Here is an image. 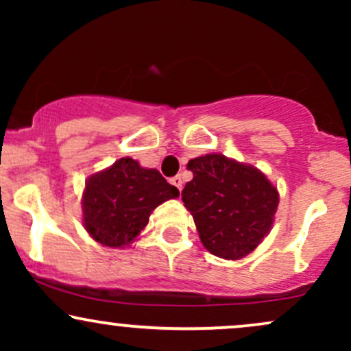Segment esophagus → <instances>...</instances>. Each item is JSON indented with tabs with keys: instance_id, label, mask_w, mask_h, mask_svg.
Segmentation results:
<instances>
[{
	"instance_id": "1",
	"label": "esophagus",
	"mask_w": 351,
	"mask_h": 351,
	"mask_svg": "<svg viewBox=\"0 0 351 351\" xmlns=\"http://www.w3.org/2000/svg\"><path fill=\"white\" fill-rule=\"evenodd\" d=\"M170 183L173 184V186H176L178 189H181V186H183V180H181V176H180V175L173 176V178L170 180Z\"/></svg>"
}]
</instances>
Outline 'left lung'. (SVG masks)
<instances>
[{
    "label": "left lung",
    "instance_id": "left-lung-1",
    "mask_svg": "<svg viewBox=\"0 0 351 351\" xmlns=\"http://www.w3.org/2000/svg\"><path fill=\"white\" fill-rule=\"evenodd\" d=\"M193 180L181 191L199 239L223 259H241L271 231L279 204L277 188L251 165L219 153L189 160Z\"/></svg>",
    "mask_w": 351,
    "mask_h": 351
}]
</instances>
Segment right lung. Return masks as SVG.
I'll list each match as a JSON object with an SVG mask.
<instances>
[{"mask_svg": "<svg viewBox=\"0 0 351 351\" xmlns=\"http://www.w3.org/2000/svg\"><path fill=\"white\" fill-rule=\"evenodd\" d=\"M178 196V188L167 183L158 170L120 158L87 180L82 196L84 226L97 243L125 247L147 226L153 209Z\"/></svg>", "mask_w": 351, "mask_h": 351, "instance_id": "1", "label": "right lung"}]
</instances>
